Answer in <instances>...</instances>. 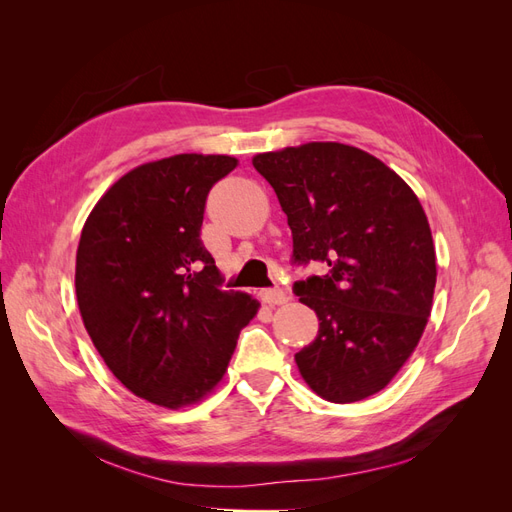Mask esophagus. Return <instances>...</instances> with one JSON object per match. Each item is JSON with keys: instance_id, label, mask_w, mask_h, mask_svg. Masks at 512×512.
<instances>
[{"instance_id": "esophagus-1", "label": "esophagus", "mask_w": 512, "mask_h": 512, "mask_svg": "<svg viewBox=\"0 0 512 512\" xmlns=\"http://www.w3.org/2000/svg\"><path fill=\"white\" fill-rule=\"evenodd\" d=\"M260 299L267 305H284L288 303V294L282 288H267L260 290Z\"/></svg>"}]
</instances>
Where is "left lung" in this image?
<instances>
[{"instance_id":"1","label":"left lung","mask_w":512,"mask_h":512,"mask_svg":"<svg viewBox=\"0 0 512 512\" xmlns=\"http://www.w3.org/2000/svg\"><path fill=\"white\" fill-rule=\"evenodd\" d=\"M280 200L294 262L327 273L294 284L320 329L294 354L309 389L333 404L376 395L421 342L436 288V247L410 185L371 153L305 143L258 153Z\"/></svg>"}]
</instances>
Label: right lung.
<instances>
[{"mask_svg": "<svg viewBox=\"0 0 512 512\" xmlns=\"http://www.w3.org/2000/svg\"><path fill=\"white\" fill-rule=\"evenodd\" d=\"M239 160L179 153L132 168L91 209L76 250V301L113 376L151 404L179 410L215 391L252 294L222 290L200 241L205 200Z\"/></svg>", "mask_w": 512, "mask_h": 512, "instance_id": "obj_1", "label": "right lung"}]
</instances>
